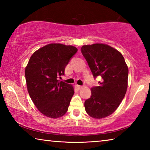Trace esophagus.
<instances>
[{
  "label": "esophagus",
  "instance_id": "1",
  "mask_svg": "<svg viewBox=\"0 0 150 150\" xmlns=\"http://www.w3.org/2000/svg\"><path fill=\"white\" fill-rule=\"evenodd\" d=\"M77 87L79 88V89H80V88H81L83 87V86L81 85H77Z\"/></svg>",
  "mask_w": 150,
  "mask_h": 150
}]
</instances>
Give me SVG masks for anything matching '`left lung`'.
I'll list each match as a JSON object with an SVG mask.
<instances>
[{
  "instance_id": "8db88e82",
  "label": "left lung",
  "mask_w": 150,
  "mask_h": 150,
  "mask_svg": "<svg viewBox=\"0 0 150 150\" xmlns=\"http://www.w3.org/2000/svg\"><path fill=\"white\" fill-rule=\"evenodd\" d=\"M81 52L95 77L100 76L99 86L91 88V96L85 102L91 117L104 118L120 105L128 87V67L117 50L105 44L85 45Z\"/></svg>"
}]
</instances>
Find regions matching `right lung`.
<instances>
[{"instance_id": "right-lung-1", "label": "right lung", "mask_w": 150, "mask_h": 150, "mask_svg": "<svg viewBox=\"0 0 150 150\" xmlns=\"http://www.w3.org/2000/svg\"><path fill=\"white\" fill-rule=\"evenodd\" d=\"M77 48L57 43L40 48L25 68L27 89L34 105L44 116L62 117L67 112L74 87L57 79Z\"/></svg>"}]
</instances>
